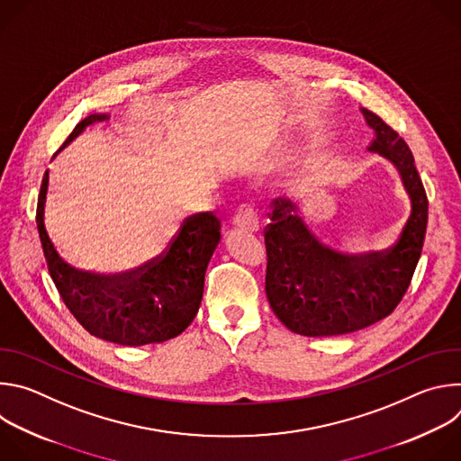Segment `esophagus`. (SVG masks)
I'll list each match as a JSON object with an SVG mask.
<instances>
[{
    "instance_id": "esophagus-1",
    "label": "esophagus",
    "mask_w": 461,
    "mask_h": 461,
    "mask_svg": "<svg viewBox=\"0 0 461 461\" xmlns=\"http://www.w3.org/2000/svg\"><path fill=\"white\" fill-rule=\"evenodd\" d=\"M233 224L246 231H258V215L257 210L249 204H240L233 215Z\"/></svg>"
}]
</instances>
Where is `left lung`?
Wrapping results in <instances>:
<instances>
[{
    "label": "left lung",
    "mask_w": 461,
    "mask_h": 461,
    "mask_svg": "<svg viewBox=\"0 0 461 461\" xmlns=\"http://www.w3.org/2000/svg\"><path fill=\"white\" fill-rule=\"evenodd\" d=\"M363 114L375 131L368 149L398 167L412 212L392 248L348 255L321 244L294 203L272 201L265 228L267 295L281 322L306 338L350 334L390 315L403 299L421 255L429 201L412 151L375 113L363 109Z\"/></svg>",
    "instance_id": "left-lung-1"
}]
</instances>
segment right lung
Wrapping results in <instances>:
<instances>
[{
	"label": "right lung",
	"instance_id": "right-lung-1",
	"mask_svg": "<svg viewBox=\"0 0 461 461\" xmlns=\"http://www.w3.org/2000/svg\"><path fill=\"white\" fill-rule=\"evenodd\" d=\"M107 114L84 118L61 148ZM49 184L45 171L36 208V224L49 274L65 306L86 330L122 347H142L176 338L199 312L208 262L221 240V221L213 212L187 217L167 248L146 265L125 274L100 276L75 270L54 249L43 206Z\"/></svg>",
	"mask_w": 461,
	"mask_h": 461
}]
</instances>
